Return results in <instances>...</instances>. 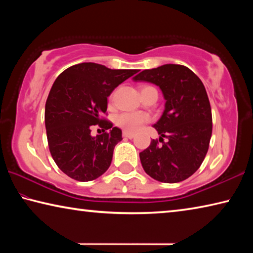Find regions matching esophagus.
Here are the masks:
<instances>
[{"label":"esophagus","instance_id":"esophagus-1","mask_svg":"<svg viewBox=\"0 0 253 253\" xmlns=\"http://www.w3.org/2000/svg\"><path fill=\"white\" fill-rule=\"evenodd\" d=\"M123 136L125 137V138H129V139L134 138V137H135L134 134H131V132H128V131H124L123 132Z\"/></svg>","mask_w":253,"mask_h":253}]
</instances>
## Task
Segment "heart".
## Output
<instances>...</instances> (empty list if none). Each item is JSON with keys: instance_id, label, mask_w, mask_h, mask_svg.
Masks as SVG:
<instances>
[{"instance_id": "heart-1", "label": "heart", "mask_w": 253, "mask_h": 253, "mask_svg": "<svg viewBox=\"0 0 253 253\" xmlns=\"http://www.w3.org/2000/svg\"><path fill=\"white\" fill-rule=\"evenodd\" d=\"M146 88L148 87H144L142 91ZM149 119L151 118L145 113H123L117 117L116 123L124 130L135 132L139 130L145 124L148 123Z\"/></svg>"}]
</instances>
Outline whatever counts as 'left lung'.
<instances>
[{"instance_id": "8db88e82", "label": "left lung", "mask_w": 253, "mask_h": 253, "mask_svg": "<svg viewBox=\"0 0 253 253\" xmlns=\"http://www.w3.org/2000/svg\"><path fill=\"white\" fill-rule=\"evenodd\" d=\"M134 80L158 85L166 100L164 113L154 124L163 144L153 139L139 153L143 169L158 182H182L199 169L211 139L212 113L204 84L187 67L170 63L143 70Z\"/></svg>"}]
</instances>
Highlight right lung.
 <instances>
[{
	"mask_svg": "<svg viewBox=\"0 0 253 253\" xmlns=\"http://www.w3.org/2000/svg\"><path fill=\"white\" fill-rule=\"evenodd\" d=\"M137 72L84 62L55 79L45 102L46 138L55 164L69 177L88 182L108 169L114 148L123 137L119 128L101 116L114 89ZM93 125L110 131L92 137Z\"/></svg>",
	"mask_w": 253,
	"mask_h": 253,
	"instance_id": "obj_1",
	"label": "right lung"
}]
</instances>
